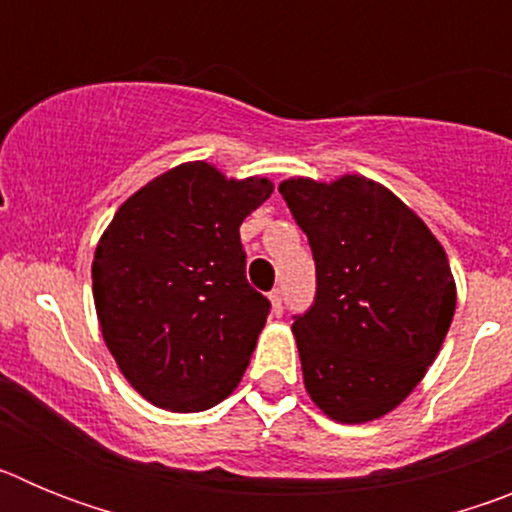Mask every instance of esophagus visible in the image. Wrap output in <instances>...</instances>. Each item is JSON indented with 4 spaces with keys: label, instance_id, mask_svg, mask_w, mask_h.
Wrapping results in <instances>:
<instances>
[{
    "label": "esophagus",
    "instance_id": "34e87169",
    "mask_svg": "<svg viewBox=\"0 0 512 512\" xmlns=\"http://www.w3.org/2000/svg\"><path fill=\"white\" fill-rule=\"evenodd\" d=\"M282 300H284V295H282V289H271L269 292V302H271V312H274V315H282Z\"/></svg>",
    "mask_w": 512,
    "mask_h": 512
}]
</instances>
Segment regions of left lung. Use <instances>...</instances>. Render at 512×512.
<instances>
[{
  "label": "left lung",
  "mask_w": 512,
  "mask_h": 512,
  "mask_svg": "<svg viewBox=\"0 0 512 512\" xmlns=\"http://www.w3.org/2000/svg\"><path fill=\"white\" fill-rule=\"evenodd\" d=\"M279 192L318 271L292 323L310 400L336 423L392 413L425 377L449 333L456 282L431 228L384 184L292 176Z\"/></svg>",
  "instance_id": "8db88e82"
}]
</instances>
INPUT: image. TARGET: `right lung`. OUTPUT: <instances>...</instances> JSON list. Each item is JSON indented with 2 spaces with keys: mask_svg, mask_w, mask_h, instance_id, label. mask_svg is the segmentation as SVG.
I'll return each instance as SVG.
<instances>
[{
  "mask_svg": "<svg viewBox=\"0 0 512 512\" xmlns=\"http://www.w3.org/2000/svg\"><path fill=\"white\" fill-rule=\"evenodd\" d=\"M274 192L187 161L130 194L102 233L92 292L102 338L138 395L200 413L238 387L269 300L246 282L241 223Z\"/></svg>",
  "mask_w": 512,
  "mask_h": 512,
  "instance_id": "1",
  "label": "right lung"
}]
</instances>
